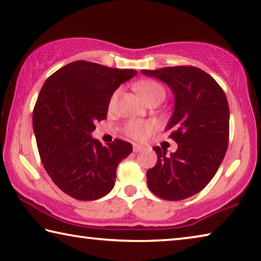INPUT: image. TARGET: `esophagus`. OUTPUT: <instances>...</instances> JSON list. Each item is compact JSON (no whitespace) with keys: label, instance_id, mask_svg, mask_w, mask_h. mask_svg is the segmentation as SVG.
Returning a JSON list of instances; mask_svg holds the SVG:
<instances>
[{"label":"esophagus","instance_id":"obj_1","mask_svg":"<svg viewBox=\"0 0 261 261\" xmlns=\"http://www.w3.org/2000/svg\"><path fill=\"white\" fill-rule=\"evenodd\" d=\"M143 146H141V145H139V144H134V152H140V151H143Z\"/></svg>","mask_w":261,"mask_h":261}]
</instances>
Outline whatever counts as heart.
I'll list each match as a JSON object with an SVG mask.
<instances>
[{
  "label": "heart",
  "mask_w": 261,
  "mask_h": 261,
  "mask_svg": "<svg viewBox=\"0 0 261 261\" xmlns=\"http://www.w3.org/2000/svg\"><path fill=\"white\" fill-rule=\"evenodd\" d=\"M136 91L146 102L152 100L165 98V90L158 82L154 81H141L135 85ZM118 91H115L109 99V108H114L117 102ZM153 123L149 121H130L124 126V132L135 139H140L153 130Z\"/></svg>",
  "instance_id": "heart-1"
}]
</instances>
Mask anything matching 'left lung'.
Returning a JSON list of instances; mask_svg holds the SVG:
<instances>
[{
    "mask_svg": "<svg viewBox=\"0 0 261 261\" xmlns=\"http://www.w3.org/2000/svg\"><path fill=\"white\" fill-rule=\"evenodd\" d=\"M166 83L175 96L166 130L177 151L155 146L156 165L147 170L148 189L165 200H182L201 191L218 171L229 140L227 96L215 79L196 67L141 70Z\"/></svg>",
    "mask_w": 261,
    "mask_h": 261,
    "instance_id": "1",
    "label": "left lung"
}]
</instances>
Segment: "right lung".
I'll return each mask as SVG.
<instances>
[{"label": "right lung", "mask_w": 261, "mask_h": 261, "mask_svg": "<svg viewBox=\"0 0 261 261\" xmlns=\"http://www.w3.org/2000/svg\"><path fill=\"white\" fill-rule=\"evenodd\" d=\"M136 70L76 61L47 78L33 109V130L41 162L53 182L78 200L112 191L118 163L132 152L127 141L102 146L92 138L95 123L107 118L109 99Z\"/></svg>", "instance_id": "add662e5"}]
</instances>
